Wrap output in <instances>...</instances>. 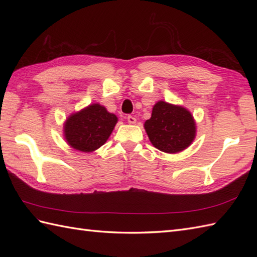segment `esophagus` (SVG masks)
Listing matches in <instances>:
<instances>
[{
	"label": "esophagus",
	"instance_id": "34e87169",
	"mask_svg": "<svg viewBox=\"0 0 257 257\" xmlns=\"http://www.w3.org/2000/svg\"><path fill=\"white\" fill-rule=\"evenodd\" d=\"M127 120H128V122L132 123V124L137 122V119H136L134 116H132V114H129V116L127 117Z\"/></svg>",
	"mask_w": 257,
	"mask_h": 257
}]
</instances>
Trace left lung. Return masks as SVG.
<instances>
[{
    "label": "left lung",
    "mask_w": 257,
    "mask_h": 257,
    "mask_svg": "<svg viewBox=\"0 0 257 257\" xmlns=\"http://www.w3.org/2000/svg\"><path fill=\"white\" fill-rule=\"evenodd\" d=\"M145 129L151 144L167 154L187 149L196 133L195 121L188 109L162 100L152 108L151 118L145 122Z\"/></svg>",
    "instance_id": "1"
}]
</instances>
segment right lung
Returning <instances> with one entry per match:
<instances>
[{
	"mask_svg": "<svg viewBox=\"0 0 257 257\" xmlns=\"http://www.w3.org/2000/svg\"><path fill=\"white\" fill-rule=\"evenodd\" d=\"M117 121L116 114L108 112L99 103H91L66 119L64 137L72 148L92 152L106 143Z\"/></svg>",
	"mask_w": 257,
	"mask_h": 257,
	"instance_id": "right-lung-1",
	"label": "right lung"
}]
</instances>
